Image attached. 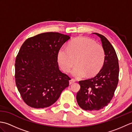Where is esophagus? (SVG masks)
<instances>
[{"mask_svg":"<svg viewBox=\"0 0 132 132\" xmlns=\"http://www.w3.org/2000/svg\"><path fill=\"white\" fill-rule=\"evenodd\" d=\"M75 82V80L74 79H71L69 80V84L70 85H71V84L74 83Z\"/></svg>","mask_w":132,"mask_h":132,"instance_id":"34e87169","label":"esophagus"}]
</instances>
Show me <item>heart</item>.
Masks as SVG:
<instances>
[{"label":"heart","instance_id":"1","mask_svg":"<svg viewBox=\"0 0 132 132\" xmlns=\"http://www.w3.org/2000/svg\"><path fill=\"white\" fill-rule=\"evenodd\" d=\"M105 61V52L102 45L92 39L80 37L72 40L68 48L62 47L59 50L58 61L64 71L69 72L76 63L71 71L77 78L86 74L90 77L97 73Z\"/></svg>","mask_w":132,"mask_h":132}]
</instances>
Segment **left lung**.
Wrapping results in <instances>:
<instances>
[{"instance_id": "left-lung-1", "label": "left lung", "mask_w": 132, "mask_h": 132, "mask_svg": "<svg viewBox=\"0 0 132 132\" xmlns=\"http://www.w3.org/2000/svg\"><path fill=\"white\" fill-rule=\"evenodd\" d=\"M100 38L105 52L102 69L90 79L80 80V90L77 94L78 105L84 110L96 112L110 103L119 82L118 58L113 46L104 36L94 33Z\"/></svg>"}]
</instances>
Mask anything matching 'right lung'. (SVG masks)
I'll use <instances>...</instances> for the list:
<instances>
[{"instance_id": "obj_1", "label": "right lung", "mask_w": 132, "mask_h": 132, "mask_svg": "<svg viewBox=\"0 0 132 132\" xmlns=\"http://www.w3.org/2000/svg\"><path fill=\"white\" fill-rule=\"evenodd\" d=\"M70 36L41 33L25 41L15 61V82L28 105L44 108L53 104L70 80L59 69L58 54Z\"/></svg>"}]
</instances>
